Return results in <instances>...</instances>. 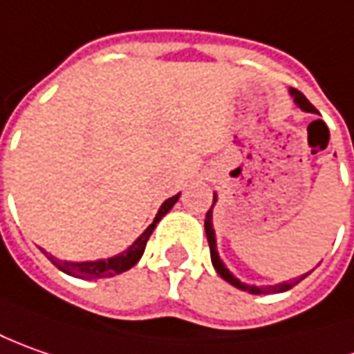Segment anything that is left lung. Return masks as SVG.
<instances>
[{
  "label": "left lung",
  "mask_w": 354,
  "mask_h": 354,
  "mask_svg": "<svg viewBox=\"0 0 354 354\" xmlns=\"http://www.w3.org/2000/svg\"><path fill=\"white\" fill-rule=\"evenodd\" d=\"M290 93L294 95V102L304 109V111H310V113H315V107L308 102V97L304 95L301 92H298L296 88H292ZM214 203H215V198H214ZM214 203H212V207H214ZM212 207L207 209V214H205V235H207V243H209V254H212V262H214L215 270H217V274L221 276L225 282H229L231 286L239 288V290H245V292H249V294H278V292H286L290 288H294L296 284H299L306 276L310 274H304L299 276V278H294V280H290V282H282V284H276V286H249V284H243L241 280H237L235 276L231 274L229 270L225 268V264L221 262L219 259V254H217V245H215V231H214V225H212Z\"/></svg>",
  "instance_id": "obj_1"
}]
</instances>
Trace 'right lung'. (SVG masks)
<instances>
[{
	"mask_svg": "<svg viewBox=\"0 0 354 354\" xmlns=\"http://www.w3.org/2000/svg\"><path fill=\"white\" fill-rule=\"evenodd\" d=\"M178 198H180V194H178V196H172L170 200H166L165 203L160 205V209H158V214L154 217L153 223L147 227V231H145L127 250H123L121 254H117L113 259L93 262H68L58 261V259L50 257V254H46V257L50 259V262L55 264L56 268H60L62 272H66V274L70 276H78V278H105V276L111 274H121V272H125V270H129L131 266H135V264L139 262V259L142 257V252H145V247H147V241L151 237V233L154 231L156 223L172 209V205L176 203Z\"/></svg>",
	"mask_w": 354,
	"mask_h": 354,
	"instance_id": "right-lung-1",
	"label": "right lung"
}]
</instances>
